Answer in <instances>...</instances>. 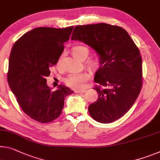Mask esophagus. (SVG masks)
Segmentation results:
<instances>
[{
	"label": "esophagus",
	"mask_w": 160,
	"mask_h": 160,
	"mask_svg": "<svg viewBox=\"0 0 160 160\" xmlns=\"http://www.w3.org/2000/svg\"><path fill=\"white\" fill-rule=\"evenodd\" d=\"M85 90H75V93H84L85 92Z\"/></svg>",
	"instance_id": "obj_1"
}]
</instances>
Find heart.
I'll return each instance as SVG.
<instances>
[{
	"label": "heart",
	"instance_id": "obj_1",
	"mask_svg": "<svg viewBox=\"0 0 160 160\" xmlns=\"http://www.w3.org/2000/svg\"><path fill=\"white\" fill-rule=\"evenodd\" d=\"M72 53L78 59H82L87 58L89 53V49L84 45H76L72 48ZM88 65L94 68L97 65V61L95 60H90L88 62ZM90 79V74L87 72L71 73L65 78V83L68 87L75 90H80L85 87L86 82Z\"/></svg>",
	"mask_w": 160,
	"mask_h": 160
}]
</instances>
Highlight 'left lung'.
Here are the masks:
<instances>
[{"mask_svg":"<svg viewBox=\"0 0 160 160\" xmlns=\"http://www.w3.org/2000/svg\"><path fill=\"white\" fill-rule=\"evenodd\" d=\"M71 40L84 42L99 57L94 81L103 88H94L99 95L88 108L91 117L105 124L120 119L135 103L142 85L138 48L125 29L107 23L78 25Z\"/></svg>","mask_w":160,"mask_h":160,"instance_id":"8db88e82","label":"left lung"}]
</instances>
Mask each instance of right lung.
Returning <instances> with one entry per match:
<instances>
[{"instance_id":"obj_1","label":"right lung","mask_w":160,"mask_h":160,"mask_svg":"<svg viewBox=\"0 0 160 160\" xmlns=\"http://www.w3.org/2000/svg\"><path fill=\"white\" fill-rule=\"evenodd\" d=\"M72 28H36L22 35L12 48L8 85L23 112L39 122L57 119L65 98L73 93L63 85L52 91L46 82L49 68L57 64Z\"/></svg>"}]
</instances>
